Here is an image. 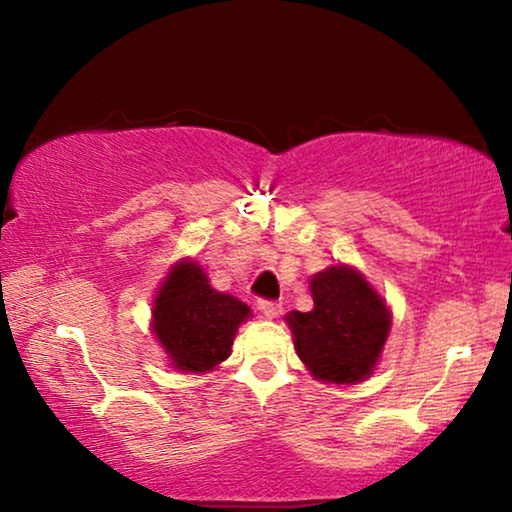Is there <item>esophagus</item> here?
<instances>
[{"mask_svg": "<svg viewBox=\"0 0 512 512\" xmlns=\"http://www.w3.org/2000/svg\"><path fill=\"white\" fill-rule=\"evenodd\" d=\"M258 310H261L263 317L277 319L279 312H282V305L275 303V300H258Z\"/></svg>", "mask_w": 512, "mask_h": 512, "instance_id": "1", "label": "esophagus"}]
</instances>
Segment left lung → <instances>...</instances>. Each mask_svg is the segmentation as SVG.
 <instances>
[{"label":"left lung","instance_id":"left-lung-1","mask_svg":"<svg viewBox=\"0 0 512 512\" xmlns=\"http://www.w3.org/2000/svg\"><path fill=\"white\" fill-rule=\"evenodd\" d=\"M314 307L284 317L293 347L317 382L359 384L375 373L391 333V310L359 268L335 263L310 279Z\"/></svg>","mask_w":512,"mask_h":512}]
</instances>
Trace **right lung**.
<instances>
[{
    "instance_id": "1",
    "label": "right lung",
    "mask_w": 512,
    "mask_h": 512,
    "mask_svg": "<svg viewBox=\"0 0 512 512\" xmlns=\"http://www.w3.org/2000/svg\"><path fill=\"white\" fill-rule=\"evenodd\" d=\"M249 317V305L216 291L195 258H179L153 296L151 331L170 368L205 375L228 359Z\"/></svg>"
}]
</instances>
